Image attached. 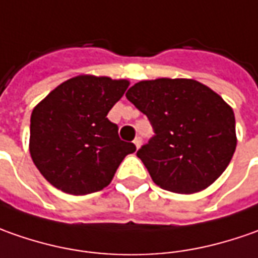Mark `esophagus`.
Wrapping results in <instances>:
<instances>
[{
	"instance_id": "obj_1",
	"label": "esophagus",
	"mask_w": 258,
	"mask_h": 258,
	"mask_svg": "<svg viewBox=\"0 0 258 258\" xmlns=\"http://www.w3.org/2000/svg\"><path fill=\"white\" fill-rule=\"evenodd\" d=\"M133 143H134V146L137 147V148H140V147H141V143H143V140H141V137H136V140H134Z\"/></svg>"
}]
</instances>
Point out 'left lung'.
<instances>
[{"label":"left lung","instance_id":"left-lung-1","mask_svg":"<svg viewBox=\"0 0 258 258\" xmlns=\"http://www.w3.org/2000/svg\"><path fill=\"white\" fill-rule=\"evenodd\" d=\"M125 97L153 125L154 137L137 157L161 188L199 192L230 164L237 146L234 112L207 85L158 78L134 84Z\"/></svg>","mask_w":258,"mask_h":258}]
</instances>
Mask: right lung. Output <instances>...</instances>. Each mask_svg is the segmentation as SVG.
I'll list each match as a JSON object with an SVG mask.
<instances>
[{
  "label": "right lung",
  "instance_id": "add662e5",
  "mask_svg": "<svg viewBox=\"0 0 258 258\" xmlns=\"http://www.w3.org/2000/svg\"><path fill=\"white\" fill-rule=\"evenodd\" d=\"M128 85L127 80L108 77H74L32 110L30 153L49 184L84 196L111 182L124 157L136 151L107 118Z\"/></svg>",
  "mask_w": 258,
  "mask_h": 258
}]
</instances>
